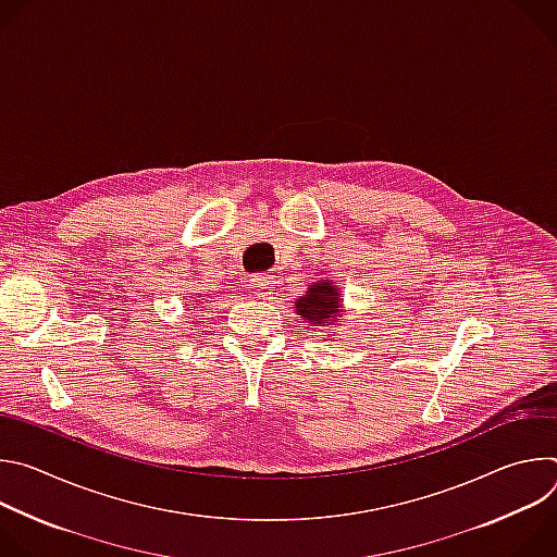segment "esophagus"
<instances>
[{"label": "esophagus", "mask_w": 557, "mask_h": 557, "mask_svg": "<svg viewBox=\"0 0 557 557\" xmlns=\"http://www.w3.org/2000/svg\"><path fill=\"white\" fill-rule=\"evenodd\" d=\"M273 277L271 275H256V277H251V282H249V286L253 288V293L258 295V297H267L271 290H273Z\"/></svg>", "instance_id": "esophagus-1"}]
</instances>
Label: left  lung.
<instances>
[{
  "label": "left lung",
  "instance_id": "1",
  "mask_svg": "<svg viewBox=\"0 0 557 557\" xmlns=\"http://www.w3.org/2000/svg\"><path fill=\"white\" fill-rule=\"evenodd\" d=\"M295 308L304 317V320H310L314 324H329L339 312L337 288H333L326 282L314 284L312 288H308L306 297L297 299Z\"/></svg>",
  "mask_w": 557,
  "mask_h": 557
}]
</instances>
